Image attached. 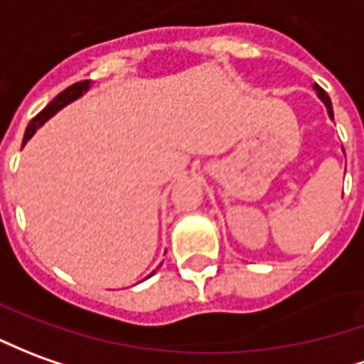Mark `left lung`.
<instances>
[{"label": "left lung", "instance_id": "1", "mask_svg": "<svg viewBox=\"0 0 364 364\" xmlns=\"http://www.w3.org/2000/svg\"><path fill=\"white\" fill-rule=\"evenodd\" d=\"M315 90H317V94H319V98H321V100H323V102H325V106H327V112H329V116H331V118H333L331 100H329V96H327V94H325V90H323V88H321V86H317V85H315Z\"/></svg>", "mask_w": 364, "mask_h": 364}]
</instances>
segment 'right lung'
<instances>
[{
	"mask_svg": "<svg viewBox=\"0 0 364 364\" xmlns=\"http://www.w3.org/2000/svg\"><path fill=\"white\" fill-rule=\"evenodd\" d=\"M90 88V80H82V82H76V85L68 86L67 90H63V92L58 94L57 98L53 100V102H49V106L47 108H43V110L33 118L31 122H29V126H27V129H25V138H23V144H27V139H31V136L37 132V128H41L45 122L49 120L50 116L55 114V112H58L63 106H67L68 102H73V100H76L80 94L85 92V90H88ZM151 276V274H149Z\"/></svg>",
	"mask_w": 364,
	"mask_h": 364,
	"instance_id": "obj_1",
	"label": "right lung"
}]
</instances>
